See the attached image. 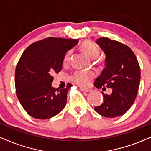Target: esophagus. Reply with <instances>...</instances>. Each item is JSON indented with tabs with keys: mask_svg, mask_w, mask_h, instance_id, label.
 I'll use <instances>...</instances> for the list:
<instances>
[{
	"mask_svg": "<svg viewBox=\"0 0 151 151\" xmlns=\"http://www.w3.org/2000/svg\"><path fill=\"white\" fill-rule=\"evenodd\" d=\"M80 90H81V91H83V92H90V89L83 88V87H81V88H80Z\"/></svg>",
	"mask_w": 151,
	"mask_h": 151,
	"instance_id": "obj_1",
	"label": "esophagus"
}]
</instances>
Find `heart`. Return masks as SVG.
Instances as JSON below:
<instances>
[{
	"instance_id": "1",
	"label": "heart",
	"mask_w": 151,
	"mask_h": 151,
	"mask_svg": "<svg viewBox=\"0 0 151 151\" xmlns=\"http://www.w3.org/2000/svg\"><path fill=\"white\" fill-rule=\"evenodd\" d=\"M81 50L87 57L91 59H94L99 55V49L91 40H87L82 42L81 45ZM73 55V50H69L64 56V61L65 64L70 62ZM96 76L95 72L93 70H76L70 79L73 83L82 87H87L90 84L92 80Z\"/></svg>"
}]
</instances>
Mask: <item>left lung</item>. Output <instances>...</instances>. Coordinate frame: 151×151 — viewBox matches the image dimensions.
<instances>
[{
  "instance_id": "1",
  "label": "left lung",
  "mask_w": 151,
  "mask_h": 151,
  "mask_svg": "<svg viewBox=\"0 0 151 151\" xmlns=\"http://www.w3.org/2000/svg\"><path fill=\"white\" fill-rule=\"evenodd\" d=\"M106 55V67L96 79L94 86L112 89L110 95L104 94V103L94 110L106 118L123 115L134 102L138 92L141 70L134 53L127 45L109 38L96 41Z\"/></svg>"
}]
</instances>
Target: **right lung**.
<instances>
[{
    "label": "right lung",
    "instance_id": "1",
    "mask_svg": "<svg viewBox=\"0 0 151 151\" xmlns=\"http://www.w3.org/2000/svg\"><path fill=\"white\" fill-rule=\"evenodd\" d=\"M78 39L50 37L33 42L24 50L15 69L16 94L29 115L40 120L49 119L64 109L67 92L72 86L52 87L54 73L62 68L64 56L77 45Z\"/></svg>",
    "mask_w": 151,
    "mask_h": 151
}]
</instances>
